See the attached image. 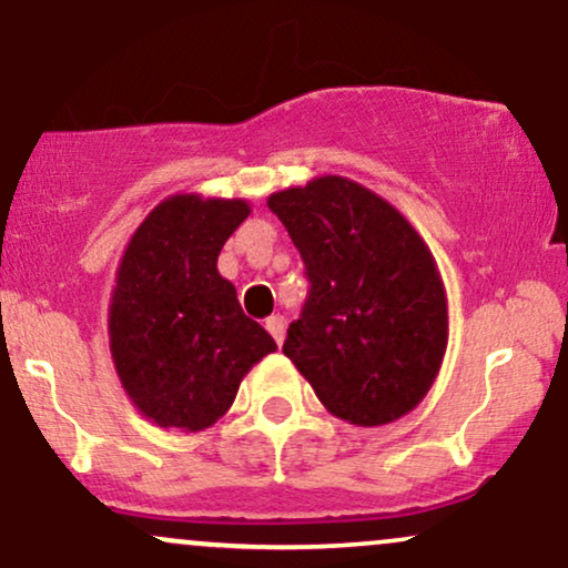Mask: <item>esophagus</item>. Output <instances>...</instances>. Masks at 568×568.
<instances>
[{
	"label": "esophagus",
	"instance_id": "1",
	"mask_svg": "<svg viewBox=\"0 0 568 568\" xmlns=\"http://www.w3.org/2000/svg\"><path fill=\"white\" fill-rule=\"evenodd\" d=\"M264 328L270 331V336L275 338L277 344H283V336H285V317L283 315H270V317H266Z\"/></svg>",
	"mask_w": 568,
	"mask_h": 568
}]
</instances>
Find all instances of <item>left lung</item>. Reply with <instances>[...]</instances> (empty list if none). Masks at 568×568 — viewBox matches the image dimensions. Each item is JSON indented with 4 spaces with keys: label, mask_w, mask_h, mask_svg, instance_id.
I'll return each instance as SVG.
<instances>
[{
    "label": "left lung",
    "mask_w": 568,
    "mask_h": 568,
    "mask_svg": "<svg viewBox=\"0 0 568 568\" xmlns=\"http://www.w3.org/2000/svg\"><path fill=\"white\" fill-rule=\"evenodd\" d=\"M310 283L283 352L331 414L376 427L408 414L438 374L446 291L419 234L389 202L325 175L266 200Z\"/></svg>",
    "instance_id": "8db88e82"
}]
</instances>
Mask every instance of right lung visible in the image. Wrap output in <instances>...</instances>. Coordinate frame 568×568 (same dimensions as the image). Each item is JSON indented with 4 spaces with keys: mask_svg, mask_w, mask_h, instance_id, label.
<instances>
[{
    "mask_svg": "<svg viewBox=\"0 0 568 568\" xmlns=\"http://www.w3.org/2000/svg\"><path fill=\"white\" fill-rule=\"evenodd\" d=\"M247 213L243 200L175 194L149 213L122 256L109 310L112 357L130 400L154 425L211 427L247 368L277 349L216 270Z\"/></svg>",
    "mask_w": 568,
    "mask_h": 568,
    "instance_id": "right-lung-1",
    "label": "right lung"
}]
</instances>
